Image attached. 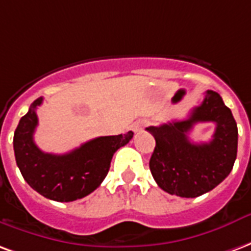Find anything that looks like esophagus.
<instances>
[{"instance_id":"34e87169","label":"esophagus","mask_w":251,"mask_h":251,"mask_svg":"<svg viewBox=\"0 0 251 251\" xmlns=\"http://www.w3.org/2000/svg\"><path fill=\"white\" fill-rule=\"evenodd\" d=\"M146 126V122L144 120H138V122H135L132 124V131L133 132H139V131H142V128Z\"/></svg>"}]
</instances>
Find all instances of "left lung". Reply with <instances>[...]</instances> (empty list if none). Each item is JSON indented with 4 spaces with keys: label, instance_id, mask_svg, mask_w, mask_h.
Here are the masks:
<instances>
[{
    "label": "left lung",
    "instance_id": "1",
    "mask_svg": "<svg viewBox=\"0 0 251 251\" xmlns=\"http://www.w3.org/2000/svg\"><path fill=\"white\" fill-rule=\"evenodd\" d=\"M216 123L208 144H193L188 132L197 123ZM156 146L150 170L162 190L182 198H197L217 187L237 159L238 128L233 113L214 91H207L201 105L184 120L146 128Z\"/></svg>",
    "mask_w": 251,
    "mask_h": 251
}]
</instances>
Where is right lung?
Here are the masks:
<instances>
[{"label":"right lung","instance_id":"add662e5","mask_svg":"<svg viewBox=\"0 0 251 251\" xmlns=\"http://www.w3.org/2000/svg\"><path fill=\"white\" fill-rule=\"evenodd\" d=\"M34 100L18 123L13 147L16 162L26 183L43 197L56 202H72L95 191L107 176L113 153L132 139L133 132L92 139L71 152L54 155L41 151L33 140L38 124Z\"/></svg>","mask_w":251,"mask_h":251}]
</instances>
